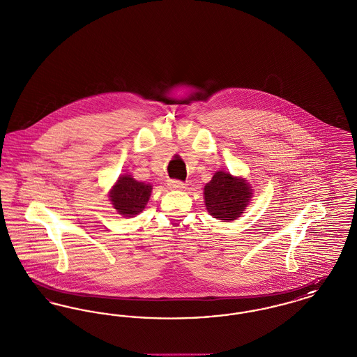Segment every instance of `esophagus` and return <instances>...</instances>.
Returning a JSON list of instances; mask_svg holds the SVG:
<instances>
[{
    "mask_svg": "<svg viewBox=\"0 0 357 357\" xmlns=\"http://www.w3.org/2000/svg\"><path fill=\"white\" fill-rule=\"evenodd\" d=\"M169 187L171 190H183V188H186V183H183L182 181L172 179V181H169Z\"/></svg>",
    "mask_w": 357,
    "mask_h": 357,
    "instance_id": "obj_1",
    "label": "esophagus"
}]
</instances>
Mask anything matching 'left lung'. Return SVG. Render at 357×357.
Returning <instances> with one entry per match:
<instances>
[{
	"instance_id": "left-lung-1",
	"label": "left lung",
	"mask_w": 357,
	"mask_h": 357,
	"mask_svg": "<svg viewBox=\"0 0 357 357\" xmlns=\"http://www.w3.org/2000/svg\"><path fill=\"white\" fill-rule=\"evenodd\" d=\"M252 188L245 179L231 176L229 172L218 171L204 186V204L207 211L217 220L234 221L243 213Z\"/></svg>"
}]
</instances>
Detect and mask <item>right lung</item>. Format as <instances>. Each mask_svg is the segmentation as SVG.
I'll return each mask as SVG.
<instances>
[{"label": "right lung", "instance_id": "add662e5", "mask_svg": "<svg viewBox=\"0 0 357 357\" xmlns=\"http://www.w3.org/2000/svg\"><path fill=\"white\" fill-rule=\"evenodd\" d=\"M151 186L137 182L130 175L120 176L111 191V202L124 217H135L142 213L151 195Z\"/></svg>", "mask_w": 357, "mask_h": 357}]
</instances>
